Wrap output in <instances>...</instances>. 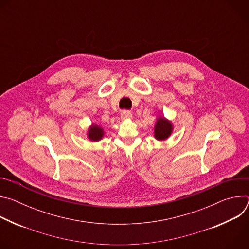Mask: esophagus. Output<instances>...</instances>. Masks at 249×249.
I'll use <instances>...</instances> for the list:
<instances>
[{"mask_svg":"<svg viewBox=\"0 0 249 249\" xmlns=\"http://www.w3.org/2000/svg\"><path fill=\"white\" fill-rule=\"evenodd\" d=\"M132 117V112L129 110H123L121 112V118L122 119H130Z\"/></svg>","mask_w":249,"mask_h":249,"instance_id":"34e87169","label":"esophagus"}]
</instances>
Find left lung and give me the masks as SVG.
<instances>
[{
  "mask_svg": "<svg viewBox=\"0 0 249 249\" xmlns=\"http://www.w3.org/2000/svg\"><path fill=\"white\" fill-rule=\"evenodd\" d=\"M173 131V124L164 116H158L154 128V136L158 141H164L170 137Z\"/></svg>",
  "mask_w": 249,
  "mask_h": 249,
  "instance_id": "left-lung-1",
  "label": "left lung"
}]
</instances>
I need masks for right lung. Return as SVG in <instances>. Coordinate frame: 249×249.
<instances>
[{"instance_id": "1", "label": "right lung", "mask_w": 249, "mask_h": 249, "mask_svg": "<svg viewBox=\"0 0 249 249\" xmlns=\"http://www.w3.org/2000/svg\"><path fill=\"white\" fill-rule=\"evenodd\" d=\"M104 134V129L96 123H91L87 131V137L91 142H98L102 140Z\"/></svg>"}]
</instances>
